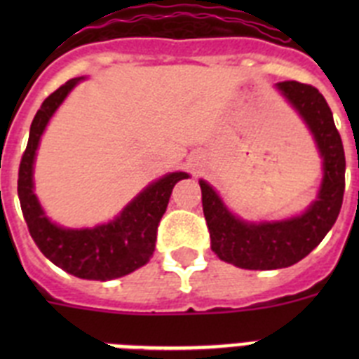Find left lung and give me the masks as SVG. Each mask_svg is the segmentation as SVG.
Returning <instances> with one entry per match:
<instances>
[{
    "label": "left lung",
    "instance_id": "8db88e82",
    "mask_svg": "<svg viewBox=\"0 0 359 359\" xmlns=\"http://www.w3.org/2000/svg\"><path fill=\"white\" fill-rule=\"evenodd\" d=\"M277 86L315 135L323 156V183L318 199L306 214L280 223L252 224L231 215L212 187L199 182L212 252L244 269H278L302 261L327 236L344 203L345 152L331 107L315 86L297 81Z\"/></svg>",
    "mask_w": 359,
    "mask_h": 359
}]
</instances>
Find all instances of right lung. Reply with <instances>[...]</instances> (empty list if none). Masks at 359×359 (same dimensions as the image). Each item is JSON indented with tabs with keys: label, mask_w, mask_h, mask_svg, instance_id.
Here are the masks:
<instances>
[{
	"label": "right lung",
	"mask_w": 359,
	"mask_h": 359,
	"mask_svg": "<svg viewBox=\"0 0 359 359\" xmlns=\"http://www.w3.org/2000/svg\"><path fill=\"white\" fill-rule=\"evenodd\" d=\"M79 82L72 79L43 102L30 126V136L18 174V196L32 239L46 259L68 273L88 280H111L147 264L156 244L158 224L169 205L174 185L185 172H172L149 185L122 214L91 230H65L50 223L34 194L32 165L36 149L53 111Z\"/></svg>",
	"instance_id": "add662e5"
}]
</instances>
